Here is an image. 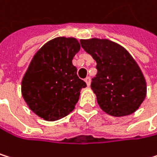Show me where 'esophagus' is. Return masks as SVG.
Returning a JSON list of instances; mask_svg holds the SVG:
<instances>
[{"label":"esophagus","instance_id":"1","mask_svg":"<svg viewBox=\"0 0 157 157\" xmlns=\"http://www.w3.org/2000/svg\"><path fill=\"white\" fill-rule=\"evenodd\" d=\"M85 81H86V85L89 86H90V83H91V79H90V77H89V76H88V77H86V79H85Z\"/></svg>","mask_w":157,"mask_h":157}]
</instances>
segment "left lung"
<instances>
[{
    "mask_svg": "<svg viewBox=\"0 0 157 157\" xmlns=\"http://www.w3.org/2000/svg\"><path fill=\"white\" fill-rule=\"evenodd\" d=\"M84 50L97 62L98 72L91 89L99 107L113 116H125L139 109L146 97V82L131 55L107 39L80 41Z\"/></svg>",
    "mask_w": 157,
    "mask_h": 157,
    "instance_id": "obj_1",
    "label": "left lung"
}]
</instances>
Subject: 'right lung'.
I'll use <instances>...</instances> for the list:
<instances>
[{
	"label": "right lung",
	"mask_w": 157,
	"mask_h": 157,
	"mask_svg": "<svg viewBox=\"0 0 157 157\" xmlns=\"http://www.w3.org/2000/svg\"><path fill=\"white\" fill-rule=\"evenodd\" d=\"M80 50L75 38L58 37L34 55L23 77L21 92L29 109L46 121L73 111L86 84L77 76L72 59Z\"/></svg>",
	"instance_id": "obj_1"
}]
</instances>
